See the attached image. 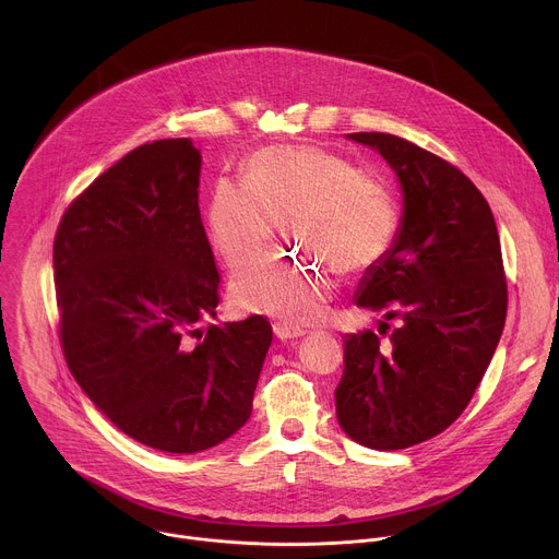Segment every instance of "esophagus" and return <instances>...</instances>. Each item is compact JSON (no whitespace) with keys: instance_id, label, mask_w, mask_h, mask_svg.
<instances>
[{"instance_id":"esophagus-1","label":"esophagus","mask_w":559,"mask_h":559,"mask_svg":"<svg viewBox=\"0 0 559 559\" xmlns=\"http://www.w3.org/2000/svg\"><path fill=\"white\" fill-rule=\"evenodd\" d=\"M274 334H276V338H281V341H294V338L305 336V330L289 328V325H283V323H274Z\"/></svg>"}]
</instances>
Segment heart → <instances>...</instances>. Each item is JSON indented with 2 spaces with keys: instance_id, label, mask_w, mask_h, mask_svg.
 Wrapping results in <instances>:
<instances>
[{
  "instance_id": "1",
  "label": "heart",
  "mask_w": 559,
  "mask_h": 559,
  "mask_svg": "<svg viewBox=\"0 0 559 559\" xmlns=\"http://www.w3.org/2000/svg\"><path fill=\"white\" fill-rule=\"evenodd\" d=\"M281 221L298 246L323 254L341 272H362L393 250L401 203L384 177L356 170L332 150L267 145L248 156L243 183L216 181L205 229L214 252L238 267L265 250ZM229 294L236 307L298 328L321 321L334 278L318 257L270 254L236 272Z\"/></svg>"
}]
</instances>
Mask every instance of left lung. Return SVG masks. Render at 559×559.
Returning <instances> with one entry per match:
<instances>
[{"label": "left lung", "instance_id": "8db88e82", "mask_svg": "<svg viewBox=\"0 0 559 559\" xmlns=\"http://www.w3.org/2000/svg\"><path fill=\"white\" fill-rule=\"evenodd\" d=\"M347 139L376 150L403 190L397 241L356 292L358 307L401 328L386 345L371 330L345 338L336 418L362 447L407 449L464 412L496 354L507 321L500 236L483 192L444 158L395 134Z\"/></svg>", "mask_w": 559, "mask_h": 559}]
</instances>
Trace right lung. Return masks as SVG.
I'll use <instances>...</instances> for the list:
<instances>
[{
    "label": "right lung",
    "instance_id": "obj_1",
    "mask_svg": "<svg viewBox=\"0 0 559 559\" xmlns=\"http://www.w3.org/2000/svg\"><path fill=\"white\" fill-rule=\"evenodd\" d=\"M199 177L190 139L139 145L70 203L52 246L70 373L117 429L166 453L212 449L248 423L272 345L263 316L197 328L221 283Z\"/></svg>",
    "mask_w": 559,
    "mask_h": 559
}]
</instances>
